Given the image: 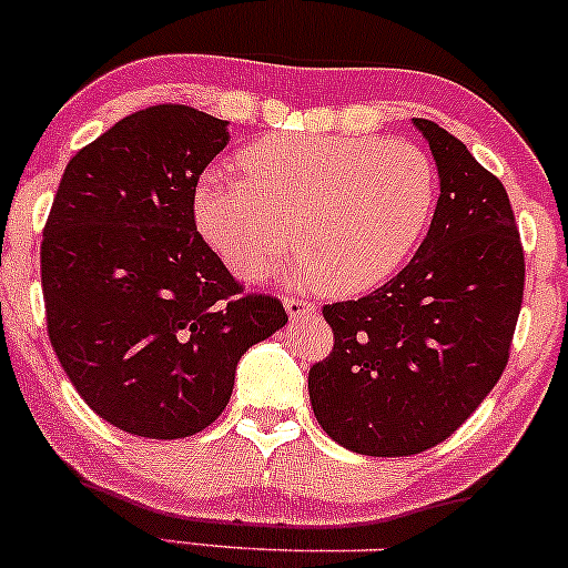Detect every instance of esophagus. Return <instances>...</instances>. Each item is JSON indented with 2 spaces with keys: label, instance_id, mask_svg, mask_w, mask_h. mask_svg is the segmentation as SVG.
<instances>
[{
  "label": "esophagus",
  "instance_id": "1",
  "mask_svg": "<svg viewBox=\"0 0 568 568\" xmlns=\"http://www.w3.org/2000/svg\"><path fill=\"white\" fill-rule=\"evenodd\" d=\"M285 310H288L291 321H306V317L315 315L317 306L304 296H288L285 298Z\"/></svg>",
  "mask_w": 568,
  "mask_h": 568
}]
</instances>
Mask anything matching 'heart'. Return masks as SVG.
I'll list each match as a JSON object with an SVG mask.
<instances>
[{"mask_svg":"<svg viewBox=\"0 0 568 568\" xmlns=\"http://www.w3.org/2000/svg\"><path fill=\"white\" fill-rule=\"evenodd\" d=\"M243 171L200 179L194 216L207 243L243 280H264L296 232V275L342 293L406 264L438 189L425 149L368 135H270L245 149Z\"/></svg>","mask_w":568,"mask_h":568,"instance_id":"b5f03b06","label":"heart"}]
</instances>
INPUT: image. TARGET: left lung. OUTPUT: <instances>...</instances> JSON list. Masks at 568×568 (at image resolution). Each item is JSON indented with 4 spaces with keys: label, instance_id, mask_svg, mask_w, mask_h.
Segmentation results:
<instances>
[{
    "label": "left lung",
    "instance_id": "1",
    "mask_svg": "<svg viewBox=\"0 0 568 568\" xmlns=\"http://www.w3.org/2000/svg\"><path fill=\"white\" fill-rule=\"evenodd\" d=\"M440 197L416 256L355 302L323 306L334 349L310 368L317 422L338 446L410 456L438 446L499 382L524 302L510 197L459 139L414 120Z\"/></svg>",
    "mask_w": 568,
    "mask_h": 568
}]
</instances>
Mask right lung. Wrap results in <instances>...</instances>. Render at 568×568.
<instances>
[{
    "label": "right lung",
    "mask_w": 568,
    "mask_h": 568,
    "mask_svg": "<svg viewBox=\"0 0 568 568\" xmlns=\"http://www.w3.org/2000/svg\"><path fill=\"white\" fill-rule=\"evenodd\" d=\"M226 122L184 103L141 109L69 160L42 232L48 336L82 400L152 440L219 419L234 368L288 323L243 293L194 224Z\"/></svg>",
    "instance_id": "1"
}]
</instances>
